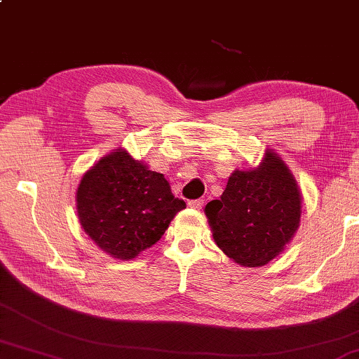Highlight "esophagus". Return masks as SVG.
Wrapping results in <instances>:
<instances>
[{"instance_id": "obj_1", "label": "esophagus", "mask_w": 359, "mask_h": 359, "mask_svg": "<svg viewBox=\"0 0 359 359\" xmlns=\"http://www.w3.org/2000/svg\"><path fill=\"white\" fill-rule=\"evenodd\" d=\"M202 205H204V201H202V199H193V201L188 202V207L194 208V210H201Z\"/></svg>"}]
</instances>
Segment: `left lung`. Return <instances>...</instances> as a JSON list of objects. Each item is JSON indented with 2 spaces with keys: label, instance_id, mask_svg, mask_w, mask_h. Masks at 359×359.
<instances>
[{
  "label": "left lung",
  "instance_id": "1",
  "mask_svg": "<svg viewBox=\"0 0 359 359\" xmlns=\"http://www.w3.org/2000/svg\"><path fill=\"white\" fill-rule=\"evenodd\" d=\"M215 243L242 266H264L284 251L302 218V193L289 166L266 149L259 166L227 179L219 199L205 205Z\"/></svg>",
  "mask_w": 359,
  "mask_h": 359
}]
</instances>
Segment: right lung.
I'll list each match as a JSON object with an SVG mask.
<instances>
[{"label":"right lung","mask_w":359,"mask_h":359,"mask_svg":"<svg viewBox=\"0 0 359 359\" xmlns=\"http://www.w3.org/2000/svg\"><path fill=\"white\" fill-rule=\"evenodd\" d=\"M76 215L88 237L117 260H132L161 238L185 202L165 175L126 149H116L83 174Z\"/></svg>","instance_id":"add662e5"}]
</instances>
